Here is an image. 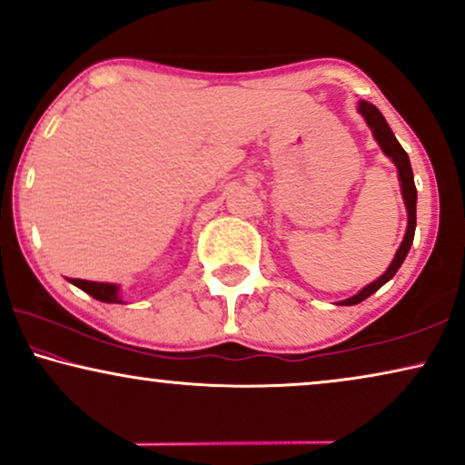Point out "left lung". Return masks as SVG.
I'll use <instances>...</instances> for the list:
<instances>
[{
  "label": "left lung",
  "mask_w": 465,
  "mask_h": 465,
  "mask_svg": "<svg viewBox=\"0 0 465 465\" xmlns=\"http://www.w3.org/2000/svg\"><path fill=\"white\" fill-rule=\"evenodd\" d=\"M358 110H360L361 116L366 118L368 126L372 129V135H374V139H377V143L381 145V150H383L385 154L390 156L393 163H396L400 183H402V196H404V203H406V212H409V228H406L404 241H402V245H400V250L396 252V258H393L390 269H387L383 275L377 279V282L366 285L364 290L358 292V294L351 296V298H347V301H342L341 304H358V302H361L364 298L374 294V292H377L381 285H385L393 275H396L398 269L404 262L406 253H409V250H411L412 239H415V226H417V188H415V180H412V169H411L409 154H406L402 145L398 143L396 135H393L390 124H387L383 114H381L377 107H374L372 104H368V101H360Z\"/></svg>",
  "instance_id": "1"
}]
</instances>
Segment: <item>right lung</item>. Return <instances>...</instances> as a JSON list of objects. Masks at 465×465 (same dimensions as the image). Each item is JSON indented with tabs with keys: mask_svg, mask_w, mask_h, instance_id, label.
<instances>
[{
	"mask_svg": "<svg viewBox=\"0 0 465 465\" xmlns=\"http://www.w3.org/2000/svg\"><path fill=\"white\" fill-rule=\"evenodd\" d=\"M74 285H78L82 292L97 298L101 302H123L118 296V285L114 283H97V282H86V279H69Z\"/></svg>",
	"mask_w": 465,
	"mask_h": 465,
	"instance_id": "add662e5",
	"label": "right lung"
}]
</instances>
